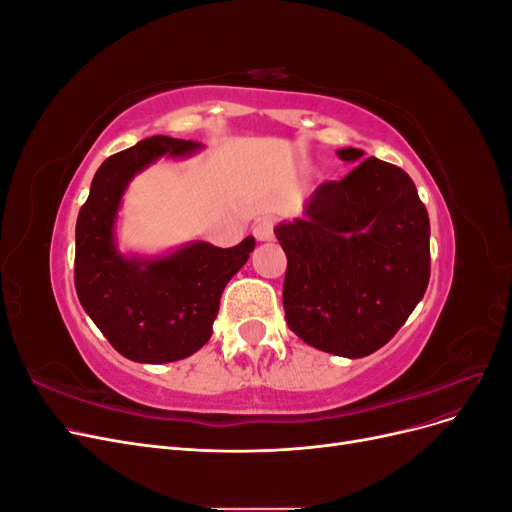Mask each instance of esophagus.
<instances>
[{
  "label": "esophagus",
  "instance_id": "obj_1",
  "mask_svg": "<svg viewBox=\"0 0 512 512\" xmlns=\"http://www.w3.org/2000/svg\"><path fill=\"white\" fill-rule=\"evenodd\" d=\"M254 237L258 241H271L273 235H275V220L273 218H260L256 224H254Z\"/></svg>",
  "mask_w": 512,
  "mask_h": 512
}]
</instances>
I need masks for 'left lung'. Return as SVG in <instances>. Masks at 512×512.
Segmentation results:
<instances>
[{
    "instance_id": "8db88e82",
    "label": "left lung",
    "mask_w": 512,
    "mask_h": 512,
    "mask_svg": "<svg viewBox=\"0 0 512 512\" xmlns=\"http://www.w3.org/2000/svg\"><path fill=\"white\" fill-rule=\"evenodd\" d=\"M359 162L361 149H339ZM284 312L305 344L348 359L382 348L429 284V215L406 170L378 158L318 185L305 220L275 228Z\"/></svg>"
}]
</instances>
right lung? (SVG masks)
Wrapping results in <instances>:
<instances>
[{"mask_svg": "<svg viewBox=\"0 0 512 512\" xmlns=\"http://www.w3.org/2000/svg\"><path fill=\"white\" fill-rule=\"evenodd\" d=\"M198 147L151 136L106 158L76 220V294L108 344L136 363H173L203 348L224 286L256 245L254 237L226 250L198 241L160 260L123 258L115 250L113 226L130 179L164 153L185 156Z\"/></svg>", "mask_w": 512, "mask_h": 512, "instance_id": "right-lung-1", "label": "right lung"}]
</instances>
